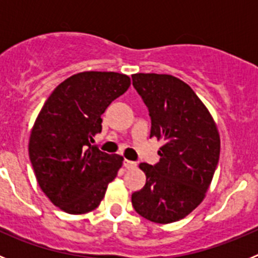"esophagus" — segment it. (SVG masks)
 <instances>
[{
  "instance_id": "obj_1",
  "label": "esophagus",
  "mask_w": 258,
  "mask_h": 258,
  "mask_svg": "<svg viewBox=\"0 0 258 258\" xmlns=\"http://www.w3.org/2000/svg\"><path fill=\"white\" fill-rule=\"evenodd\" d=\"M124 166L126 168V169H134V168L137 166V163H134V161H132V160H126V159H125Z\"/></svg>"
}]
</instances>
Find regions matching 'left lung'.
<instances>
[{"label": "left lung", "instance_id": "obj_1", "mask_svg": "<svg viewBox=\"0 0 258 258\" xmlns=\"http://www.w3.org/2000/svg\"><path fill=\"white\" fill-rule=\"evenodd\" d=\"M163 146L156 165L140 164L146 184L132 195L138 214L156 223L184 218L204 200L220 159L217 125L192 89L172 75H132Z\"/></svg>", "mask_w": 258, "mask_h": 258}]
</instances>
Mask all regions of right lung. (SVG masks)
I'll list each match as a JSON object with an SVG mask.
<instances>
[{
	"label": "right lung",
	"mask_w": 258,
	"mask_h": 258,
	"mask_svg": "<svg viewBox=\"0 0 258 258\" xmlns=\"http://www.w3.org/2000/svg\"><path fill=\"white\" fill-rule=\"evenodd\" d=\"M129 86L126 75L80 72L59 84L41 108L29 136V159L40 188L66 213L94 211L121 168L122 156L90 142L102 132V113Z\"/></svg>",
	"instance_id": "1"
}]
</instances>
